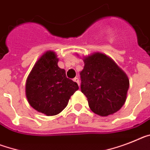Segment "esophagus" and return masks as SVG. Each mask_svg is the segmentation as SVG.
<instances>
[{
    "mask_svg": "<svg viewBox=\"0 0 150 150\" xmlns=\"http://www.w3.org/2000/svg\"><path fill=\"white\" fill-rule=\"evenodd\" d=\"M73 81H75V82L77 83V84L79 85H80V83H79V78H75V79H73Z\"/></svg>",
    "mask_w": 150,
    "mask_h": 150,
    "instance_id": "obj_1",
    "label": "esophagus"
}]
</instances>
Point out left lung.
<instances>
[{"instance_id": "left-lung-1", "label": "left lung", "mask_w": 150, "mask_h": 150, "mask_svg": "<svg viewBox=\"0 0 150 150\" xmlns=\"http://www.w3.org/2000/svg\"><path fill=\"white\" fill-rule=\"evenodd\" d=\"M80 72L81 91L89 108L102 117L113 114L124 105L129 88V79L110 58L102 53L84 59Z\"/></svg>"}]
</instances>
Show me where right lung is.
<instances>
[{
	"label": "right lung",
	"mask_w": 150,
	"mask_h": 150,
	"mask_svg": "<svg viewBox=\"0 0 150 150\" xmlns=\"http://www.w3.org/2000/svg\"><path fill=\"white\" fill-rule=\"evenodd\" d=\"M55 52H46L36 62L26 83V95L30 106L47 116L59 114L70 97L79 89L68 79L65 69L58 66Z\"/></svg>",
	"instance_id": "right-lung-1"
}]
</instances>
